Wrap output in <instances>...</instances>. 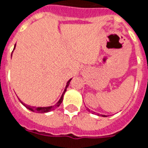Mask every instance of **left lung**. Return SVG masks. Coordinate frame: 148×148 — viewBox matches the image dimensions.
I'll list each match as a JSON object with an SVG mask.
<instances>
[{"mask_svg": "<svg viewBox=\"0 0 148 148\" xmlns=\"http://www.w3.org/2000/svg\"><path fill=\"white\" fill-rule=\"evenodd\" d=\"M103 117H106V116H105V115H104V116H103Z\"/></svg>", "mask_w": 148, "mask_h": 148, "instance_id": "1", "label": "left lung"}]
</instances>
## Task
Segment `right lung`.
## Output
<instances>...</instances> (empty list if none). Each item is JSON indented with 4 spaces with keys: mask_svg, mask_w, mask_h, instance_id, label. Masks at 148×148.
Returning a JSON list of instances; mask_svg holds the SVG:
<instances>
[{
    "mask_svg": "<svg viewBox=\"0 0 148 148\" xmlns=\"http://www.w3.org/2000/svg\"><path fill=\"white\" fill-rule=\"evenodd\" d=\"M15 46H16V44H15ZM14 48H15V47H14ZM70 81H71V80H68V82L67 83V85H66V88H65V90H64V93H63V95H62V97H61V98L60 99V101L57 102L55 106H48V107H34V106H27V105H25V104H24L23 102H21V103L24 105V106H25L28 110H29L33 111V112H37V113H41V114H43V113H47V112H50V111L51 110H54L55 109H56L57 107H59L60 106V104L62 103V101H63V98H64V92H66V90H67V88H68V86L69 85V84H70Z\"/></svg>",
    "mask_w": 148,
    "mask_h": 148,
    "instance_id": "obj_1",
    "label": "right lung"
}]
</instances>
